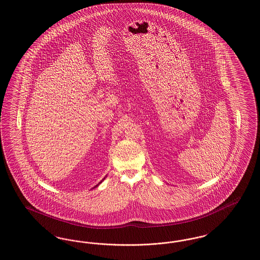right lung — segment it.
Here are the masks:
<instances>
[{
	"instance_id": "add662e5",
	"label": "right lung",
	"mask_w": 260,
	"mask_h": 260,
	"mask_svg": "<svg viewBox=\"0 0 260 260\" xmlns=\"http://www.w3.org/2000/svg\"><path fill=\"white\" fill-rule=\"evenodd\" d=\"M105 177H106V176H105ZM105 177H104V178H103V179H102V180H101V181H100V182H99V184H96V185L94 186V187H93V188H95V187H98V186H99V184H100V183H101V182H102V181H103V180H104V179H105Z\"/></svg>"
}]
</instances>
